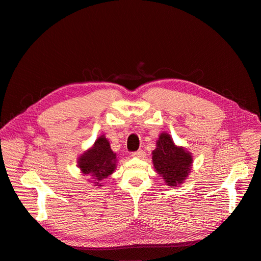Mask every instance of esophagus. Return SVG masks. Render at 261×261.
Returning <instances> with one entry per match:
<instances>
[{
    "label": "esophagus",
    "instance_id": "esophagus-1",
    "mask_svg": "<svg viewBox=\"0 0 261 261\" xmlns=\"http://www.w3.org/2000/svg\"><path fill=\"white\" fill-rule=\"evenodd\" d=\"M132 156H134V158H144L145 156V151H143V150H138V151H136V152H133Z\"/></svg>",
    "mask_w": 261,
    "mask_h": 261
}]
</instances>
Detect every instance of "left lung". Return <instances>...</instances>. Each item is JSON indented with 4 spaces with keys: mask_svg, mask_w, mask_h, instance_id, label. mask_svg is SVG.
Segmentation results:
<instances>
[{
    "mask_svg": "<svg viewBox=\"0 0 261 261\" xmlns=\"http://www.w3.org/2000/svg\"><path fill=\"white\" fill-rule=\"evenodd\" d=\"M152 151L153 167L170 187L181 185L193 167V155L187 150L176 146L170 134L161 133Z\"/></svg>",
    "mask_w": 261,
    "mask_h": 261,
    "instance_id": "left-lung-1",
    "label": "left lung"
}]
</instances>
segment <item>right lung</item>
<instances>
[{"label":"right lung","mask_w":261,"mask_h":261,"mask_svg":"<svg viewBox=\"0 0 261 261\" xmlns=\"http://www.w3.org/2000/svg\"><path fill=\"white\" fill-rule=\"evenodd\" d=\"M116 163V153L112 151L109 139L105 135L98 137L94 144L82 153L77 160L81 172L88 175L90 183L98 187L102 186V180L113 174Z\"/></svg>","instance_id":"add662e5"}]
</instances>
